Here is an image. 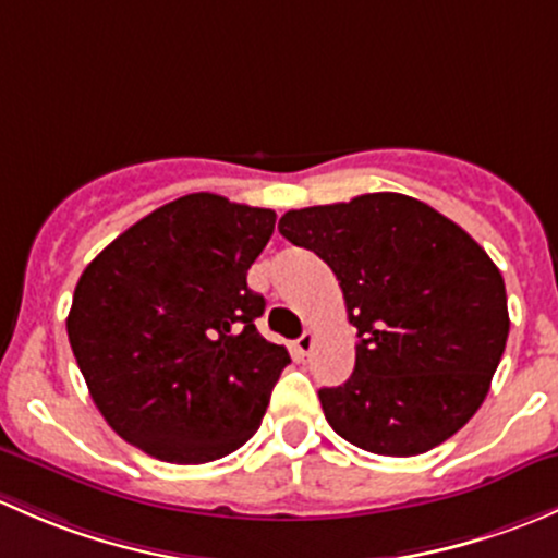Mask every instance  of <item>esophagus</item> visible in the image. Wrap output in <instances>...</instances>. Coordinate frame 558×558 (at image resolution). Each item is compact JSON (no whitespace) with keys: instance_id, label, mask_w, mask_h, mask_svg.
I'll return each instance as SVG.
<instances>
[{"instance_id":"esophagus-1","label":"esophagus","mask_w":558,"mask_h":558,"mask_svg":"<svg viewBox=\"0 0 558 558\" xmlns=\"http://www.w3.org/2000/svg\"><path fill=\"white\" fill-rule=\"evenodd\" d=\"M314 341H317V336H314L312 330H306V332H303V336L295 341V349L303 354V357H308V354H312V349H314Z\"/></svg>"}]
</instances>
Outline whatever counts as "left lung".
Wrapping results in <instances>:
<instances>
[{
    "mask_svg": "<svg viewBox=\"0 0 558 558\" xmlns=\"http://www.w3.org/2000/svg\"><path fill=\"white\" fill-rule=\"evenodd\" d=\"M279 233L332 268L357 327L354 373L319 389L330 427L381 457H416L462 429L510 330L502 274L478 241L403 193L292 209Z\"/></svg>",
    "mask_w": 558,
    "mask_h": 558,
    "instance_id": "1",
    "label": "left lung"
}]
</instances>
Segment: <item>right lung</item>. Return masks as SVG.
I'll use <instances>...</instances> for the list:
<instances>
[{"mask_svg":"<svg viewBox=\"0 0 558 558\" xmlns=\"http://www.w3.org/2000/svg\"><path fill=\"white\" fill-rule=\"evenodd\" d=\"M277 211L191 193L105 246L74 287L69 343L109 427L174 464H204L257 433L290 354L257 332L246 271Z\"/></svg>","mask_w":558,"mask_h":558,"instance_id":"obj_1","label":"right lung"}]
</instances>
